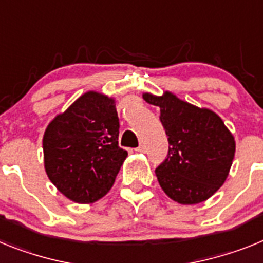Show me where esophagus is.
Returning <instances> with one entry per match:
<instances>
[{
  "instance_id": "1",
  "label": "esophagus",
  "mask_w": 263,
  "mask_h": 263,
  "mask_svg": "<svg viewBox=\"0 0 263 263\" xmlns=\"http://www.w3.org/2000/svg\"><path fill=\"white\" fill-rule=\"evenodd\" d=\"M135 151H136V152H140V154H144L145 151H147V147H145L144 144H140Z\"/></svg>"
}]
</instances>
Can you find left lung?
Here are the masks:
<instances>
[{"mask_svg":"<svg viewBox=\"0 0 263 263\" xmlns=\"http://www.w3.org/2000/svg\"><path fill=\"white\" fill-rule=\"evenodd\" d=\"M143 99L160 107L168 136V156L155 171L165 195L184 205L212 197L227 180L236 152V141L222 119L170 91L163 97L145 92Z\"/></svg>","mask_w":263,"mask_h":263,"instance_id":"8db88e82","label":"left lung"}]
</instances>
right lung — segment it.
<instances>
[{
  "label": "right lung",
  "mask_w": 263,
  "mask_h": 263,
  "mask_svg": "<svg viewBox=\"0 0 263 263\" xmlns=\"http://www.w3.org/2000/svg\"><path fill=\"white\" fill-rule=\"evenodd\" d=\"M118 139L115 99L97 91L83 93L52 119L43 135L50 181L78 204L106 196L128 155Z\"/></svg>",
  "instance_id": "obj_1"
}]
</instances>
